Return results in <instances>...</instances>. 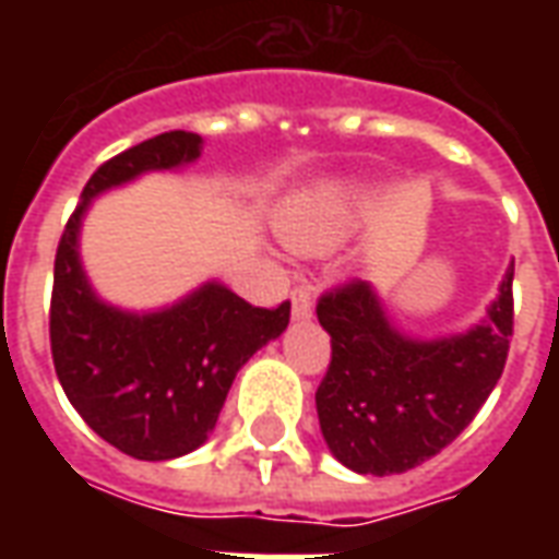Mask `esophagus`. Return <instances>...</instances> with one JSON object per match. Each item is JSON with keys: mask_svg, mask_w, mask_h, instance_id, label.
Wrapping results in <instances>:
<instances>
[{"mask_svg": "<svg viewBox=\"0 0 559 559\" xmlns=\"http://www.w3.org/2000/svg\"><path fill=\"white\" fill-rule=\"evenodd\" d=\"M293 302V320H308L311 317V290L308 287H296L290 296Z\"/></svg>", "mask_w": 559, "mask_h": 559, "instance_id": "34e87169", "label": "esophagus"}]
</instances>
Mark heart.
<instances>
[{"label": "heart", "mask_w": 559, "mask_h": 559, "mask_svg": "<svg viewBox=\"0 0 559 559\" xmlns=\"http://www.w3.org/2000/svg\"><path fill=\"white\" fill-rule=\"evenodd\" d=\"M362 194L347 182L317 185L290 197L275 215L281 242L296 254H329L335 251L359 221Z\"/></svg>", "instance_id": "heart-1"}]
</instances>
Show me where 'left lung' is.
<instances>
[{
    "mask_svg": "<svg viewBox=\"0 0 559 559\" xmlns=\"http://www.w3.org/2000/svg\"><path fill=\"white\" fill-rule=\"evenodd\" d=\"M512 275L476 326L443 338L401 332L371 281L317 302L332 362L317 389L329 452L344 467L389 476L419 467L467 428L503 374L512 338Z\"/></svg>",
    "mask_w": 559,
    "mask_h": 559,
    "instance_id": "left-lung-1",
    "label": "left lung"
}]
</instances>
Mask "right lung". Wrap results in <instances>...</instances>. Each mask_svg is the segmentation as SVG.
Wrapping results in <instances>:
<instances>
[{
  "label": "right lung",
  "mask_w": 559,
  "mask_h": 559,
  "mask_svg": "<svg viewBox=\"0 0 559 559\" xmlns=\"http://www.w3.org/2000/svg\"><path fill=\"white\" fill-rule=\"evenodd\" d=\"M200 152V134L167 131L102 164L56 248V377L92 431L140 461H170L206 443L239 368L290 323V302L254 308L221 281L155 311L104 302L90 284L80 227L92 200L143 173L182 170Z\"/></svg>",
  "instance_id": "add662e5"
}]
</instances>
